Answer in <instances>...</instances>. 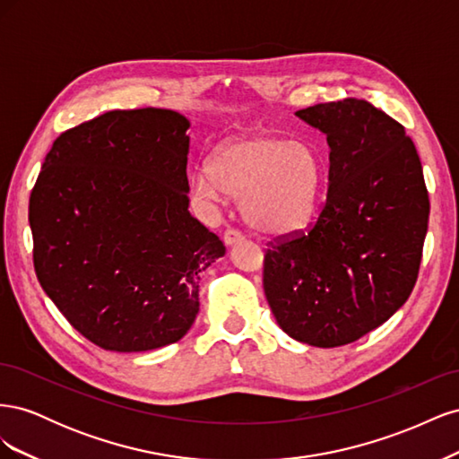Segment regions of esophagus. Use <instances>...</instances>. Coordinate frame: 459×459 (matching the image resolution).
Returning <instances> with one entry per match:
<instances>
[{
    "instance_id": "esophagus-1",
    "label": "esophagus",
    "mask_w": 459,
    "mask_h": 459,
    "mask_svg": "<svg viewBox=\"0 0 459 459\" xmlns=\"http://www.w3.org/2000/svg\"><path fill=\"white\" fill-rule=\"evenodd\" d=\"M243 241V235L238 231V230H226V233H224V243L228 245V247H231V245H235V243H241Z\"/></svg>"
}]
</instances>
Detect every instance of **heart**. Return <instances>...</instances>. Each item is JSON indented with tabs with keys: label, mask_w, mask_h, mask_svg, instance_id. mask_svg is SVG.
<instances>
[{
	"label": "heart",
	"mask_w": 459,
	"mask_h": 459,
	"mask_svg": "<svg viewBox=\"0 0 459 459\" xmlns=\"http://www.w3.org/2000/svg\"><path fill=\"white\" fill-rule=\"evenodd\" d=\"M324 178V160L310 143L262 132L220 145L193 187L211 201L241 199L243 218L258 233L289 235L312 220Z\"/></svg>",
	"instance_id": "obj_1"
}]
</instances>
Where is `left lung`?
<instances>
[{"label": "left lung", "mask_w": 459, "mask_h": 459, "mask_svg": "<svg viewBox=\"0 0 459 459\" xmlns=\"http://www.w3.org/2000/svg\"><path fill=\"white\" fill-rule=\"evenodd\" d=\"M297 117L327 135V197L310 228L268 243L262 283L289 337L333 349L364 337L408 300L429 193L411 137L377 107L346 97Z\"/></svg>", "instance_id": "obj_1"}]
</instances>
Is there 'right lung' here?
I'll return each mask as SVG.
<instances>
[{"label":"right lung","mask_w":459,"mask_h":459,"mask_svg":"<svg viewBox=\"0 0 459 459\" xmlns=\"http://www.w3.org/2000/svg\"><path fill=\"white\" fill-rule=\"evenodd\" d=\"M187 128L169 108L108 110L53 142L30 193L38 281L100 349L182 339L201 273L226 255L187 211Z\"/></svg>","instance_id":"add662e5"}]
</instances>
